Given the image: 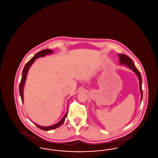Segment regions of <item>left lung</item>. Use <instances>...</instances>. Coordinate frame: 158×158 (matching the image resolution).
Masks as SVG:
<instances>
[{"label": "left lung", "instance_id": "left-lung-1", "mask_svg": "<svg viewBox=\"0 0 158 158\" xmlns=\"http://www.w3.org/2000/svg\"><path fill=\"white\" fill-rule=\"evenodd\" d=\"M119 57H120V63L121 64H125L127 67L131 69L133 72H135V74L138 76V78L139 79V85H140V90L141 92V100L143 98V90H142V76L140 75V72L138 70V69L136 68V67L131 58H130L127 55L123 54H118Z\"/></svg>", "mask_w": 158, "mask_h": 158}]
</instances>
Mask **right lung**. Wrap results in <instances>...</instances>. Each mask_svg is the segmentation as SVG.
<instances>
[{"label":"right lung","instance_id":"obj_1","mask_svg":"<svg viewBox=\"0 0 158 158\" xmlns=\"http://www.w3.org/2000/svg\"><path fill=\"white\" fill-rule=\"evenodd\" d=\"M53 52V51L52 50H50V49H45V50H43L40 52H39L38 53H37L30 60H29L27 63L25 65L24 68L23 69V75H22V78H21V82L19 84V94H20V95H21V100H22V102H23V88L24 86V84H25V79H26V77H27V72L29 70V69L31 67V66L32 65V64L34 62V61L36 59H37L40 57H43V56H44L46 54H50V53H52ZM67 115H68V111L66 114L64 115V116L63 117V118L61 119V120L60 121L59 123H57V124L53 125V126H49V127H42V126H40L38 124H35V125L37 127L40 128L41 130H45V131H47V130H53L54 128H56L60 126L65 120V118L66 117H67Z\"/></svg>","mask_w":158,"mask_h":158}]
</instances>
